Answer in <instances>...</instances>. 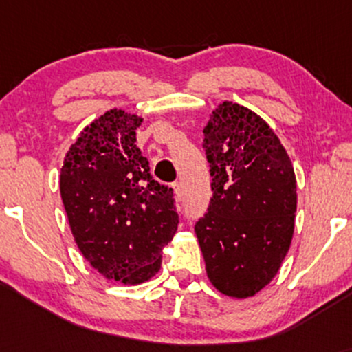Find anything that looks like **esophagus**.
I'll return each mask as SVG.
<instances>
[{"label":"esophagus","mask_w":352,"mask_h":352,"mask_svg":"<svg viewBox=\"0 0 352 352\" xmlns=\"http://www.w3.org/2000/svg\"><path fill=\"white\" fill-rule=\"evenodd\" d=\"M172 188H173V192H175V199L179 200L182 197V184H180V182H175V184L172 185Z\"/></svg>","instance_id":"1"}]
</instances>
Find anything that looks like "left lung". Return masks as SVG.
<instances>
[{
    "instance_id": "obj_1",
    "label": "left lung",
    "mask_w": 352,
    "mask_h": 352,
    "mask_svg": "<svg viewBox=\"0 0 352 352\" xmlns=\"http://www.w3.org/2000/svg\"><path fill=\"white\" fill-rule=\"evenodd\" d=\"M213 197L195 225L210 283L250 298L276 276L296 213V177L273 129L248 107L225 100L204 129Z\"/></svg>"
}]
</instances>
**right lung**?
Instances as JSON below:
<instances>
[{"label": "right lung", "instance_id": "1", "mask_svg": "<svg viewBox=\"0 0 352 352\" xmlns=\"http://www.w3.org/2000/svg\"><path fill=\"white\" fill-rule=\"evenodd\" d=\"M142 117L111 109L71 145L60 199L78 248L107 280L140 285L155 276L179 225L173 190L151 175L135 145Z\"/></svg>", "mask_w": 352, "mask_h": 352}]
</instances>
